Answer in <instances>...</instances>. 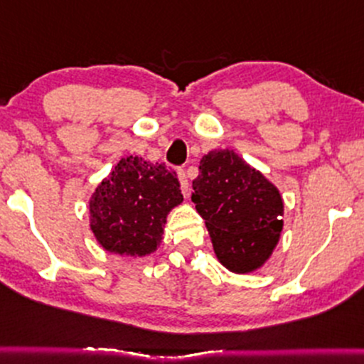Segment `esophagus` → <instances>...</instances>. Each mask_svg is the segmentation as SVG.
I'll return each instance as SVG.
<instances>
[{"instance_id": "obj_1", "label": "esophagus", "mask_w": 364, "mask_h": 364, "mask_svg": "<svg viewBox=\"0 0 364 364\" xmlns=\"http://www.w3.org/2000/svg\"><path fill=\"white\" fill-rule=\"evenodd\" d=\"M178 178H179V183H181V193L188 196L190 195V183H188V176H186L185 169H178Z\"/></svg>"}]
</instances>
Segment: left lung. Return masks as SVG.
Segmentation results:
<instances>
[{
  "label": "left lung",
  "mask_w": 364,
  "mask_h": 364,
  "mask_svg": "<svg viewBox=\"0 0 364 364\" xmlns=\"http://www.w3.org/2000/svg\"><path fill=\"white\" fill-rule=\"evenodd\" d=\"M193 179L196 212L205 219L214 252L231 272L263 265L282 231L281 193L232 150H212Z\"/></svg>",
  "instance_id": "1"
}]
</instances>
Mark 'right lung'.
<instances>
[{"label":"right lung","mask_w":364,"mask_h":364,"mask_svg":"<svg viewBox=\"0 0 364 364\" xmlns=\"http://www.w3.org/2000/svg\"><path fill=\"white\" fill-rule=\"evenodd\" d=\"M181 202L174 171L129 156L92 195L90 229L107 252L145 257L157 250L166 217Z\"/></svg>","instance_id":"add662e5"}]
</instances>
